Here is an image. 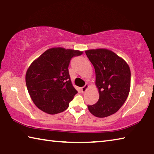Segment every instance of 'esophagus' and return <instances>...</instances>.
<instances>
[{
  "instance_id": "esophagus-1",
  "label": "esophagus",
  "mask_w": 154,
  "mask_h": 154,
  "mask_svg": "<svg viewBox=\"0 0 154 154\" xmlns=\"http://www.w3.org/2000/svg\"><path fill=\"white\" fill-rule=\"evenodd\" d=\"M88 87H89L88 85H85L83 87V88H82V93H85V91L87 90V89H88Z\"/></svg>"
}]
</instances>
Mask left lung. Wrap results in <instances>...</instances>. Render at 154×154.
I'll return each mask as SVG.
<instances>
[{
    "label": "left lung",
    "instance_id": "8db88e82",
    "mask_svg": "<svg viewBox=\"0 0 154 154\" xmlns=\"http://www.w3.org/2000/svg\"><path fill=\"white\" fill-rule=\"evenodd\" d=\"M85 54L95 69L100 95L97 103L88 105L89 111L99 118L110 116L121 108L129 94V66L122 58L108 49L89 50Z\"/></svg>",
    "mask_w": 154,
    "mask_h": 154
}]
</instances>
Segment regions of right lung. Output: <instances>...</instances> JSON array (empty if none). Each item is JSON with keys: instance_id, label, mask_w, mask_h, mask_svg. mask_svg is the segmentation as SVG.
<instances>
[{"instance_id": "right-lung-1", "label": "right lung", "mask_w": 154, "mask_h": 154, "mask_svg": "<svg viewBox=\"0 0 154 154\" xmlns=\"http://www.w3.org/2000/svg\"><path fill=\"white\" fill-rule=\"evenodd\" d=\"M82 54L79 50L52 48L31 64L26 75V85L31 98L40 110L55 114L67 109L77 93L68 67L72 57Z\"/></svg>"}]
</instances>
